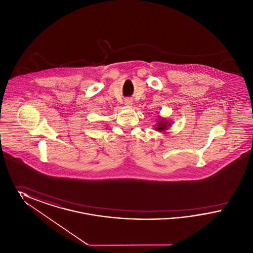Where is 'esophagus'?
<instances>
[{
    "label": "esophagus",
    "instance_id": "1",
    "mask_svg": "<svg viewBox=\"0 0 253 253\" xmlns=\"http://www.w3.org/2000/svg\"><path fill=\"white\" fill-rule=\"evenodd\" d=\"M132 104V100H131L130 98H127V99H125V105H126V106H131Z\"/></svg>",
    "mask_w": 253,
    "mask_h": 253
}]
</instances>
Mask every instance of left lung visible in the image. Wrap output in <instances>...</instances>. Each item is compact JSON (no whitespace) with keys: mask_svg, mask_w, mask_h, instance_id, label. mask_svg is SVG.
<instances>
[{"mask_svg":"<svg viewBox=\"0 0 253 253\" xmlns=\"http://www.w3.org/2000/svg\"><path fill=\"white\" fill-rule=\"evenodd\" d=\"M171 126V122L167 121L165 118H161L160 116H157V124H155V130L157 132H166L169 128Z\"/></svg>","mask_w":253,"mask_h":253,"instance_id":"1","label":"left lung"}]
</instances>
